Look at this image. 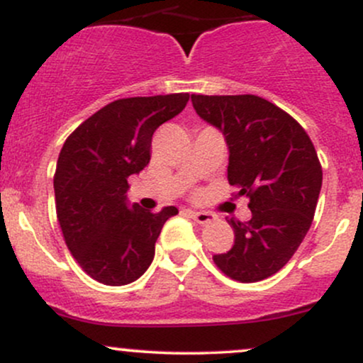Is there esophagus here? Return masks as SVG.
<instances>
[{
  "mask_svg": "<svg viewBox=\"0 0 363 363\" xmlns=\"http://www.w3.org/2000/svg\"><path fill=\"white\" fill-rule=\"evenodd\" d=\"M187 213H189L191 218L194 220V222L205 225V223H211L216 220V215L215 213H210V211H191L187 210Z\"/></svg>",
  "mask_w": 363,
  "mask_h": 363,
  "instance_id": "esophagus-1",
  "label": "esophagus"
}]
</instances>
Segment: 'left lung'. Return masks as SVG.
Wrapping results in <instances>:
<instances>
[{"instance_id":"left-lung-1","label":"left lung","mask_w":363,"mask_h":363,"mask_svg":"<svg viewBox=\"0 0 363 363\" xmlns=\"http://www.w3.org/2000/svg\"><path fill=\"white\" fill-rule=\"evenodd\" d=\"M199 118L223 133L228 184L247 196L251 220L230 218L234 245L213 256L240 283L261 281L290 261L314 220L323 167L314 145L289 112L257 95H191Z\"/></svg>"}]
</instances>
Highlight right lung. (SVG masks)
Wrapping results in <instances>:
<instances>
[{
	"instance_id": "right-lung-1",
	"label": "right lung",
	"mask_w": 363,
	"mask_h": 363,
	"mask_svg": "<svg viewBox=\"0 0 363 363\" xmlns=\"http://www.w3.org/2000/svg\"><path fill=\"white\" fill-rule=\"evenodd\" d=\"M189 94L129 97L85 119L62 145L54 172L56 215L74 261L104 285H128L148 269L162 227L158 213L126 206L128 179L148 165L153 133L186 107Z\"/></svg>"
}]
</instances>
